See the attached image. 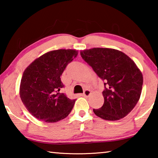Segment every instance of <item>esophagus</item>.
<instances>
[{
  "label": "esophagus",
  "mask_w": 158,
  "mask_h": 158,
  "mask_svg": "<svg viewBox=\"0 0 158 158\" xmlns=\"http://www.w3.org/2000/svg\"><path fill=\"white\" fill-rule=\"evenodd\" d=\"M91 91H90V90H85V91H84V93H83L82 94V96H84V97H86V98H88V97H89V96L91 95Z\"/></svg>",
  "instance_id": "obj_1"
}]
</instances>
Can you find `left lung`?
<instances>
[{"label": "left lung", "mask_w": 158, "mask_h": 158, "mask_svg": "<svg viewBox=\"0 0 158 158\" xmlns=\"http://www.w3.org/2000/svg\"><path fill=\"white\" fill-rule=\"evenodd\" d=\"M81 57L105 81L103 106L93 109L106 121L126 116L139 100L143 75L135 63L123 52L111 48H93L80 52Z\"/></svg>", "instance_id": "left-lung-1"}]
</instances>
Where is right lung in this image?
<instances>
[{
  "instance_id": "right-lung-1",
  "label": "right lung",
  "mask_w": 158,
  "mask_h": 158,
  "mask_svg": "<svg viewBox=\"0 0 158 158\" xmlns=\"http://www.w3.org/2000/svg\"><path fill=\"white\" fill-rule=\"evenodd\" d=\"M78 55L76 49L50 51L34 60L23 72L19 95L23 105L40 121L56 123L68 116L75 102L63 93L60 76Z\"/></svg>"
}]
</instances>
